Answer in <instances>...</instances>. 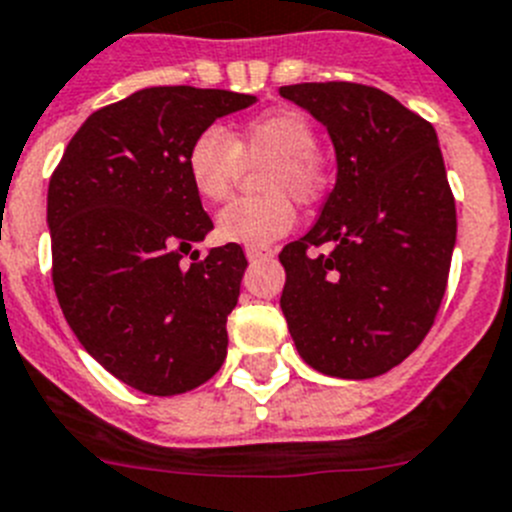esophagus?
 Here are the masks:
<instances>
[{
    "label": "esophagus",
    "instance_id": "obj_1",
    "mask_svg": "<svg viewBox=\"0 0 512 512\" xmlns=\"http://www.w3.org/2000/svg\"><path fill=\"white\" fill-rule=\"evenodd\" d=\"M267 257H273V250H247V260L250 262L267 260Z\"/></svg>",
    "mask_w": 512,
    "mask_h": 512
}]
</instances>
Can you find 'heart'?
I'll list each match as a JSON object with an SVG mask.
<instances>
[{
  "label": "heart",
  "instance_id": "heart-1",
  "mask_svg": "<svg viewBox=\"0 0 512 512\" xmlns=\"http://www.w3.org/2000/svg\"><path fill=\"white\" fill-rule=\"evenodd\" d=\"M316 150V127L296 109L262 114L229 135L222 127H206L193 137L186 153L188 181L211 204L227 199L242 160H270L262 176V188L270 193L224 206L216 214V237L262 250L288 234L296 224V209L288 193L301 201H313L324 188V170Z\"/></svg>",
  "mask_w": 512,
  "mask_h": 512
}]
</instances>
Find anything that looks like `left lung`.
I'll use <instances>...</instances> for the list:
<instances>
[{"label": "left lung", "instance_id": "left-lung-1", "mask_svg": "<svg viewBox=\"0 0 512 512\" xmlns=\"http://www.w3.org/2000/svg\"><path fill=\"white\" fill-rule=\"evenodd\" d=\"M280 96L324 124L336 155L319 219L280 252L288 331L321 375H385L423 342L449 278L457 209L439 137L372 86L296 84ZM319 244L335 250L308 258Z\"/></svg>", "mask_w": 512, "mask_h": 512}]
</instances>
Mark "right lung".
<instances>
[{
  "instance_id": "add662e5",
  "label": "right lung",
  "mask_w": 512,
  "mask_h": 512,
  "mask_svg": "<svg viewBox=\"0 0 512 512\" xmlns=\"http://www.w3.org/2000/svg\"><path fill=\"white\" fill-rule=\"evenodd\" d=\"M257 96L153 86L91 114L48 186L53 285L81 347L124 385L178 395L216 375L245 275L239 245L181 267L214 229L186 173L193 137Z\"/></svg>"
}]
</instances>
